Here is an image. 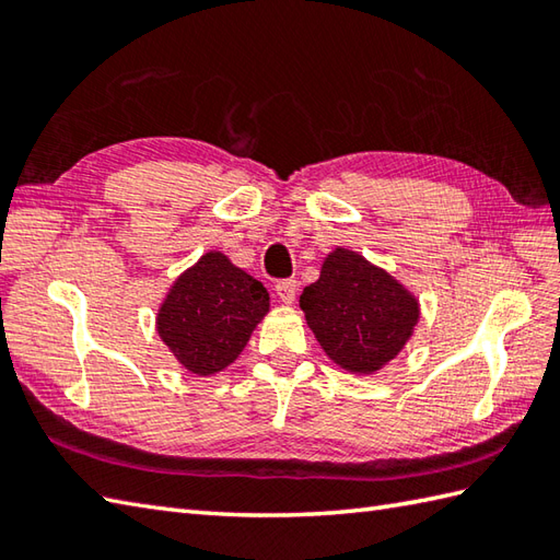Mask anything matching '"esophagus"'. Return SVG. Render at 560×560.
<instances>
[{
  "mask_svg": "<svg viewBox=\"0 0 560 560\" xmlns=\"http://www.w3.org/2000/svg\"><path fill=\"white\" fill-rule=\"evenodd\" d=\"M273 291H277V295H279L283 303H293L295 301V293H299V281H295V279H281V281H277V287H273Z\"/></svg>",
  "mask_w": 560,
  "mask_h": 560,
  "instance_id": "34e87169",
  "label": "esophagus"
}]
</instances>
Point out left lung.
Masks as SVG:
<instances>
[{
	"mask_svg": "<svg viewBox=\"0 0 560 560\" xmlns=\"http://www.w3.org/2000/svg\"><path fill=\"white\" fill-rule=\"evenodd\" d=\"M301 311L319 347L343 371L371 375L404 349L419 301L363 255L337 247L319 279L303 289Z\"/></svg>",
	"mask_w": 560,
	"mask_h": 560,
	"instance_id": "8db88e82",
	"label": "left lung"
}]
</instances>
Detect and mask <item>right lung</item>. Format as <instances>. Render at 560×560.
<instances>
[{
    "instance_id": "1",
    "label": "right lung",
    "mask_w": 560,
    "mask_h": 560,
    "mask_svg": "<svg viewBox=\"0 0 560 560\" xmlns=\"http://www.w3.org/2000/svg\"><path fill=\"white\" fill-rule=\"evenodd\" d=\"M269 293L223 253H207L177 277L156 317L159 337L189 373L231 365L261 317Z\"/></svg>"
}]
</instances>
